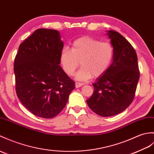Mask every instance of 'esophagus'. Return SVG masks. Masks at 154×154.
Returning <instances> with one entry per match:
<instances>
[{
    "label": "esophagus",
    "mask_w": 154,
    "mask_h": 154,
    "mask_svg": "<svg viewBox=\"0 0 154 154\" xmlns=\"http://www.w3.org/2000/svg\"><path fill=\"white\" fill-rule=\"evenodd\" d=\"M83 83H78V82H76V83H75V87L76 88H79V87H81V86H83Z\"/></svg>",
    "instance_id": "34e87169"
}]
</instances>
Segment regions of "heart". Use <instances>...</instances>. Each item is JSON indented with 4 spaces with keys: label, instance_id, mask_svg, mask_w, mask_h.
Instances as JSON below:
<instances>
[{
    "label": "heart",
    "instance_id": "b5f03b06",
    "mask_svg": "<svg viewBox=\"0 0 154 154\" xmlns=\"http://www.w3.org/2000/svg\"><path fill=\"white\" fill-rule=\"evenodd\" d=\"M113 56L114 48L109 42L85 36L75 40L71 50L63 48L60 61L64 72L68 75H72L80 62L82 67L76 73L75 78L85 81L92 76L98 77L104 73L112 63Z\"/></svg>",
    "mask_w": 154,
    "mask_h": 154
}]
</instances>
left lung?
<instances>
[{
    "label": "left lung",
    "mask_w": 154,
    "mask_h": 154,
    "mask_svg": "<svg viewBox=\"0 0 154 154\" xmlns=\"http://www.w3.org/2000/svg\"><path fill=\"white\" fill-rule=\"evenodd\" d=\"M107 35L114 48L113 62L92 84L94 93L87 100L89 108L102 117L117 115L129 106L140 77L133 46L117 31H108Z\"/></svg>",
    "instance_id": "left-lung-1"
}]
</instances>
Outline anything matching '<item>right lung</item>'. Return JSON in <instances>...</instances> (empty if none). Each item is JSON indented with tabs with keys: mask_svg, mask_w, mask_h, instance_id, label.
Returning a JSON list of instances; mask_svg holds the SVG:
<instances>
[{
	"mask_svg": "<svg viewBox=\"0 0 154 154\" xmlns=\"http://www.w3.org/2000/svg\"><path fill=\"white\" fill-rule=\"evenodd\" d=\"M63 47L59 32L48 29H37L19 46L14 65L16 94L35 116L58 115L75 87L59 65Z\"/></svg>",
	"mask_w": 154,
	"mask_h": 154,
	"instance_id": "obj_1",
	"label": "right lung"
}]
</instances>
